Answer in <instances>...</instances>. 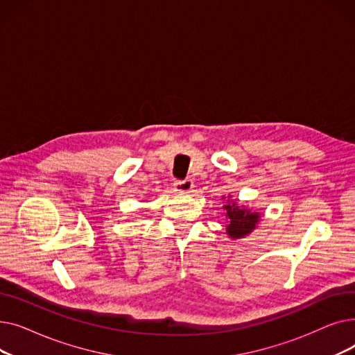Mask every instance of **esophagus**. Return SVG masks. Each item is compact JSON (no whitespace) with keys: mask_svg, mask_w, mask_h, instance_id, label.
I'll return each mask as SVG.
<instances>
[{"mask_svg":"<svg viewBox=\"0 0 355 355\" xmlns=\"http://www.w3.org/2000/svg\"><path fill=\"white\" fill-rule=\"evenodd\" d=\"M174 189L178 193H191L194 189V182L190 178H185V180H178L174 184Z\"/></svg>","mask_w":355,"mask_h":355,"instance_id":"34e87169","label":"esophagus"}]
</instances>
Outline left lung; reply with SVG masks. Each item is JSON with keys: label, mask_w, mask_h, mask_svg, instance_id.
I'll list each match as a JSON object with an SVG mask.
<instances>
[{"label": "left lung", "mask_w": 355, "mask_h": 355, "mask_svg": "<svg viewBox=\"0 0 355 355\" xmlns=\"http://www.w3.org/2000/svg\"><path fill=\"white\" fill-rule=\"evenodd\" d=\"M226 204L225 209L226 210V218L229 221L227 225V234L232 239H241L248 234H250L260 220V214L250 211L245 206L239 207L234 201H229Z\"/></svg>", "instance_id": "8db88e82"}]
</instances>
